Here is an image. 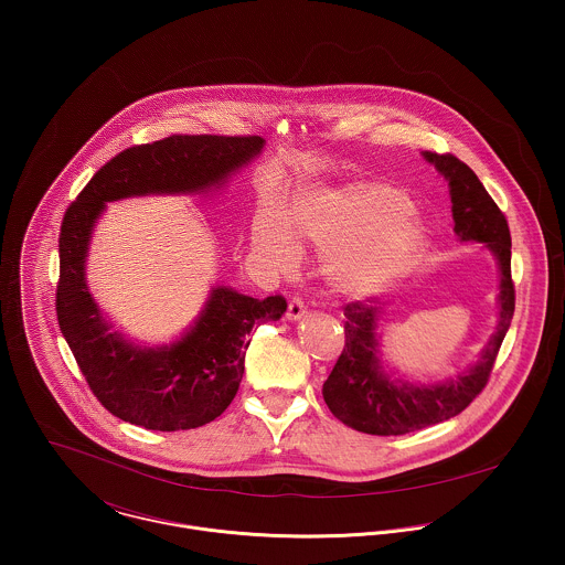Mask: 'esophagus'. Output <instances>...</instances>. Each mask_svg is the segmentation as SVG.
Listing matches in <instances>:
<instances>
[{
    "mask_svg": "<svg viewBox=\"0 0 565 565\" xmlns=\"http://www.w3.org/2000/svg\"><path fill=\"white\" fill-rule=\"evenodd\" d=\"M307 313V307H305V300L296 294L291 300H289V307H287V320H300L302 316Z\"/></svg>",
    "mask_w": 565,
    "mask_h": 565,
    "instance_id": "34e87169",
    "label": "esophagus"
}]
</instances>
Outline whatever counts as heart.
I'll return each instance as SVG.
<instances>
[{"label":"heart","mask_w":565,"mask_h":565,"mask_svg":"<svg viewBox=\"0 0 565 565\" xmlns=\"http://www.w3.org/2000/svg\"><path fill=\"white\" fill-rule=\"evenodd\" d=\"M411 198L383 182H356L298 200L287 227L322 245H344L334 263V280L352 294L390 285L422 254L424 228L408 213ZM254 245L280 267H291L298 252L282 222L263 213L254 224Z\"/></svg>","instance_id":"b5f03b06"}]
</instances>
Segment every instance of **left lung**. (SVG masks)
I'll return each instance as SVG.
<instances>
[{
    "instance_id": "8db88e82",
    "label": "left lung",
    "mask_w": 565,
    "mask_h": 565,
    "mask_svg": "<svg viewBox=\"0 0 565 565\" xmlns=\"http://www.w3.org/2000/svg\"><path fill=\"white\" fill-rule=\"evenodd\" d=\"M448 180L455 233L461 242L487 243L500 265L498 328L481 361L444 385L413 387L390 381L376 352V320L381 309L370 300L343 309L345 345L323 383V401L345 426L367 435H406L439 424L466 411L481 394L493 370L502 339L513 320L515 287L511 278V233L504 213L487 193L479 175L455 154L424 152Z\"/></svg>"
}]
</instances>
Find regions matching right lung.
<instances>
[{
  "mask_svg": "<svg viewBox=\"0 0 565 565\" xmlns=\"http://www.w3.org/2000/svg\"><path fill=\"white\" fill-rule=\"evenodd\" d=\"M260 137L171 135L113 157L65 211L58 237L56 316L93 396L115 417L148 430H186L220 417L239 392L254 326L287 311L217 287L195 326L175 343L143 350L110 332L84 282V256L106 202L146 193H186L220 184L256 157Z\"/></svg>",
  "mask_w": 565,
  "mask_h": 565,
  "instance_id": "obj_1",
  "label": "right lung"
}]
</instances>
